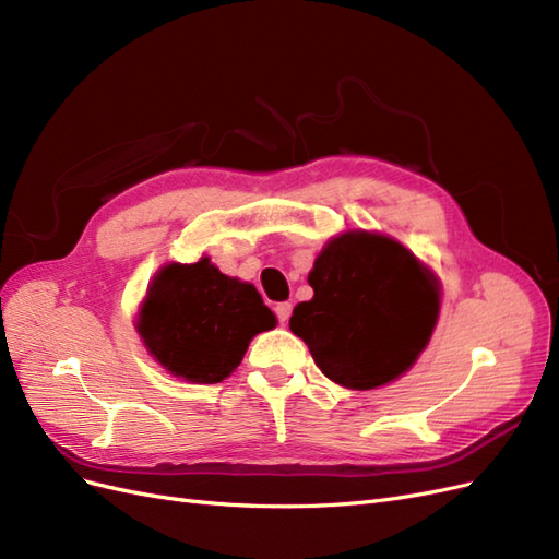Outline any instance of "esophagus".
<instances>
[{
	"instance_id": "34e87169",
	"label": "esophagus",
	"mask_w": 559,
	"mask_h": 559,
	"mask_svg": "<svg viewBox=\"0 0 559 559\" xmlns=\"http://www.w3.org/2000/svg\"><path fill=\"white\" fill-rule=\"evenodd\" d=\"M275 314H277V321H280V324L284 326L286 324V321H289V317H292V302H277V306H275Z\"/></svg>"
}]
</instances>
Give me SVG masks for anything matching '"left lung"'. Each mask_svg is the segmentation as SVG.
<instances>
[{
	"mask_svg": "<svg viewBox=\"0 0 559 559\" xmlns=\"http://www.w3.org/2000/svg\"><path fill=\"white\" fill-rule=\"evenodd\" d=\"M289 329L329 380L373 389L396 380L427 347L441 308L436 277L392 238L345 233L319 253Z\"/></svg>",
	"mask_w": 559,
	"mask_h": 559,
	"instance_id": "obj_1",
	"label": "left lung"
}]
</instances>
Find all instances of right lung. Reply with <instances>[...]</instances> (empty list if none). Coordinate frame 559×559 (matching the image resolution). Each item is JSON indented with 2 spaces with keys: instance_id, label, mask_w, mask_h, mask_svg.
<instances>
[{
  "instance_id": "add662e5",
  "label": "right lung",
  "mask_w": 559,
  "mask_h": 559,
  "mask_svg": "<svg viewBox=\"0 0 559 559\" xmlns=\"http://www.w3.org/2000/svg\"><path fill=\"white\" fill-rule=\"evenodd\" d=\"M277 324L251 284L210 263H170L156 275L138 331L173 376L214 384L240 366L249 341Z\"/></svg>"
}]
</instances>
